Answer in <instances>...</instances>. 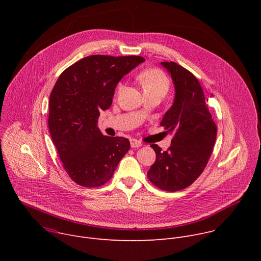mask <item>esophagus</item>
Masks as SVG:
<instances>
[{
	"label": "esophagus",
	"instance_id": "esophagus-1",
	"mask_svg": "<svg viewBox=\"0 0 261 261\" xmlns=\"http://www.w3.org/2000/svg\"><path fill=\"white\" fill-rule=\"evenodd\" d=\"M131 147H139V146H141L142 145V143L139 141V140H137V139H131Z\"/></svg>",
	"mask_w": 261,
	"mask_h": 261
}]
</instances>
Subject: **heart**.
<instances>
[{
  "mask_svg": "<svg viewBox=\"0 0 261 261\" xmlns=\"http://www.w3.org/2000/svg\"><path fill=\"white\" fill-rule=\"evenodd\" d=\"M138 80L144 93H161L165 95L169 88V80L163 71L157 68L144 70L139 74ZM122 90L123 84H120L117 91L120 93Z\"/></svg>",
  "mask_w": 261,
  "mask_h": 261,
  "instance_id": "heart-1",
  "label": "heart"
}]
</instances>
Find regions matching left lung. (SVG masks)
Segmentation results:
<instances>
[{"label":"left lung","instance_id":"1","mask_svg":"<svg viewBox=\"0 0 261 261\" xmlns=\"http://www.w3.org/2000/svg\"><path fill=\"white\" fill-rule=\"evenodd\" d=\"M161 65L170 74L175 92L161 126L167 132H174V136L167 151L162 152L157 144L151 145L156 161L147 177L158 188L174 192L189 187L203 171L215 144L217 126L193 74L174 62H161Z\"/></svg>","mask_w":261,"mask_h":261}]
</instances>
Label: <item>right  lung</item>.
I'll return each mask as SVG.
<instances>
[{
	"instance_id": "1",
	"label": "right lung",
	"mask_w": 261,
	"mask_h": 261,
	"mask_svg": "<svg viewBox=\"0 0 261 261\" xmlns=\"http://www.w3.org/2000/svg\"><path fill=\"white\" fill-rule=\"evenodd\" d=\"M145 60L139 56L86 57L67 68L50 97L48 128L66 172L83 187H100L129 151L125 137L103 135L97 127L113 103L119 82Z\"/></svg>"
}]
</instances>
